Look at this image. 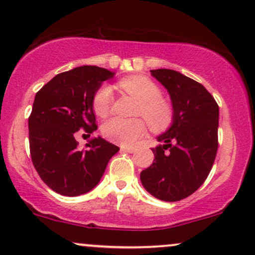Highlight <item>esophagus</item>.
I'll return each mask as SVG.
<instances>
[{
	"mask_svg": "<svg viewBox=\"0 0 255 255\" xmlns=\"http://www.w3.org/2000/svg\"><path fill=\"white\" fill-rule=\"evenodd\" d=\"M121 150H122V151H123V152L132 153V152H134V151H136V147H125V146H123Z\"/></svg>",
	"mask_w": 255,
	"mask_h": 255,
	"instance_id": "1",
	"label": "esophagus"
}]
</instances>
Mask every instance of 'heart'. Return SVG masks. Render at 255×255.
Returning <instances> with one entry per match:
<instances>
[{"mask_svg": "<svg viewBox=\"0 0 255 255\" xmlns=\"http://www.w3.org/2000/svg\"><path fill=\"white\" fill-rule=\"evenodd\" d=\"M123 91L136 98L138 104L134 115L145 119L150 128L161 131L169 128L174 119V109L168 100L162 98V91L155 81L143 75H131L119 81ZM112 105V91L103 85L93 96V110L99 117H106ZM103 133L112 142L122 145H131L145 131L142 118L123 119L115 117L104 123Z\"/></svg>", "mask_w": 255, "mask_h": 255, "instance_id": "b5f03b06", "label": "heart"}]
</instances>
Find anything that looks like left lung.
<instances>
[{"label":"left lung","instance_id":"8db88e82","mask_svg":"<svg viewBox=\"0 0 255 255\" xmlns=\"http://www.w3.org/2000/svg\"><path fill=\"white\" fill-rule=\"evenodd\" d=\"M170 94L174 119L157 137L152 164L140 172L146 191L175 202L195 193L208 177L218 152L219 105L203 85L172 70H152Z\"/></svg>","mask_w":255,"mask_h":255}]
</instances>
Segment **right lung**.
Returning <instances> with one entry per match:
<instances>
[{
  "label": "right lung",
  "instance_id": "obj_1",
  "mask_svg": "<svg viewBox=\"0 0 255 255\" xmlns=\"http://www.w3.org/2000/svg\"><path fill=\"white\" fill-rule=\"evenodd\" d=\"M115 73L97 66H80L62 72L35 94L28 118L29 149L34 168L45 183L64 196L89 193L119 151L115 144L93 138L79 149L75 134H91L98 127L93 96Z\"/></svg>",
  "mask_w": 255,
  "mask_h": 255
}]
</instances>
